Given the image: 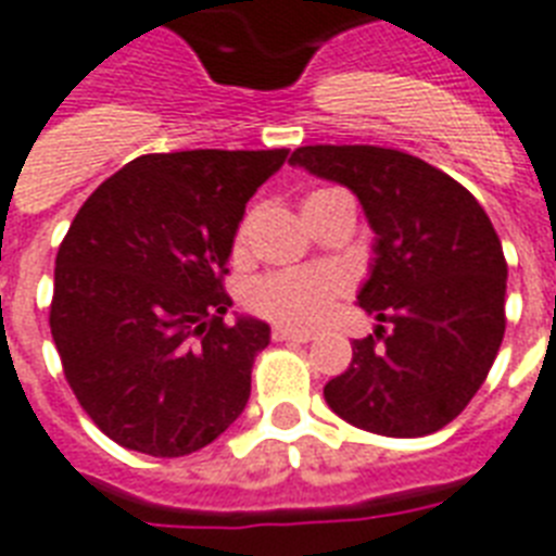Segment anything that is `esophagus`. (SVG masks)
Here are the masks:
<instances>
[{
    "mask_svg": "<svg viewBox=\"0 0 556 556\" xmlns=\"http://www.w3.org/2000/svg\"><path fill=\"white\" fill-rule=\"evenodd\" d=\"M315 334L312 332H296V329H286V326H277L274 329V341H294V344H308Z\"/></svg>",
    "mask_w": 556,
    "mask_h": 556,
    "instance_id": "1",
    "label": "esophagus"
}]
</instances>
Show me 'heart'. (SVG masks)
<instances>
[{
	"label": "heart",
	"instance_id": "b5f03b06",
	"mask_svg": "<svg viewBox=\"0 0 556 556\" xmlns=\"http://www.w3.org/2000/svg\"><path fill=\"white\" fill-rule=\"evenodd\" d=\"M334 194V189H320L312 192L303 203V212H312L315 206ZM250 241V218L239 224L236 239H232V253L244 256ZM350 291V274L334 265H312V268L274 270L265 277L253 279L244 294V303L253 315L265 317L270 324L286 326V329H315L332 315L334 303Z\"/></svg>",
	"mask_w": 556,
	"mask_h": 556
}]
</instances>
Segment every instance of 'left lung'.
Returning a JSON list of instances; mask_svg holds the SVG:
<instances>
[{
  "label": "left lung",
  "mask_w": 556,
  "mask_h": 556,
  "mask_svg": "<svg viewBox=\"0 0 556 556\" xmlns=\"http://www.w3.org/2000/svg\"><path fill=\"white\" fill-rule=\"evenodd\" d=\"M291 165L353 189L376 232L358 303L391 324L353 344L324 388L329 408L384 438L448 426L484 384L504 338L507 262L484 206L419 156L376 146H303Z\"/></svg>",
  "instance_id": "left-lung-1"
}]
</instances>
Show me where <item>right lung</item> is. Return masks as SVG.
Returning a JSON list of instances; mask_svg holds the SVG:
<instances>
[{"label": "right lung", "mask_w": 556, "mask_h": 556, "mask_svg": "<svg viewBox=\"0 0 556 556\" xmlns=\"http://www.w3.org/2000/svg\"><path fill=\"white\" fill-rule=\"evenodd\" d=\"M286 156L288 148L137 156L63 236L49 326L75 400L118 446L192 455L248 405L270 326L224 324V277L244 203Z\"/></svg>", "instance_id": "add662e5"}]
</instances>
